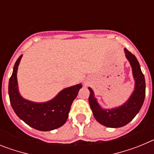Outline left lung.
I'll list each match as a JSON object with an SVG mask.
<instances>
[{"label": "left lung", "mask_w": 154, "mask_h": 154, "mask_svg": "<svg viewBox=\"0 0 154 154\" xmlns=\"http://www.w3.org/2000/svg\"><path fill=\"white\" fill-rule=\"evenodd\" d=\"M124 51L126 58L131 65L133 79L135 80V88L128 101L117 108L105 109L98 104L97 100L94 97V92L91 88H89L90 92L89 103L94 117L99 123L107 127L118 128L128 124L140 110L145 99V78L139 62L135 55L126 48Z\"/></svg>", "instance_id": "obj_1"}]
</instances>
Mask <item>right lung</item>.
Masks as SVG:
<instances>
[{
  "mask_svg": "<svg viewBox=\"0 0 154 154\" xmlns=\"http://www.w3.org/2000/svg\"><path fill=\"white\" fill-rule=\"evenodd\" d=\"M22 55L17 58L8 84V94L14 111L28 126L40 131L61 127L67 120L71 106L82 87V84L65 88L50 101L34 103L22 98L18 91L17 72Z\"/></svg>",
  "mask_w": 154,
  "mask_h": 154,
  "instance_id": "add662e5",
  "label": "right lung"
}]
</instances>
